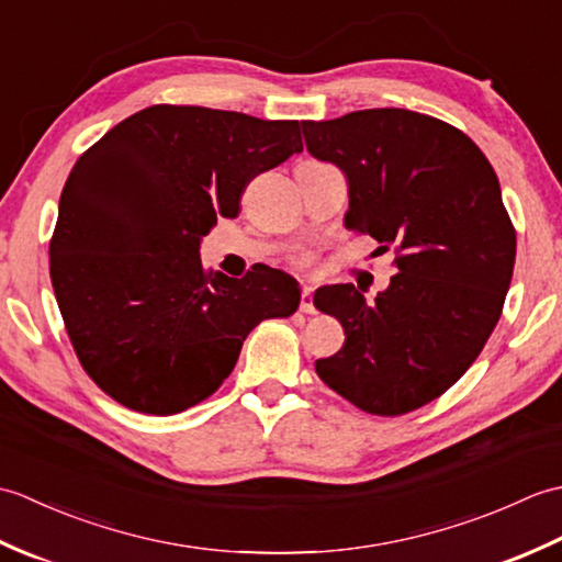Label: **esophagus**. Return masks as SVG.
<instances>
[{"instance_id":"esophagus-1","label":"esophagus","mask_w":562,"mask_h":562,"mask_svg":"<svg viewBox=\"0 0 562 562\" xmlns=\"http://www.w3.org/2000/svg\"><path fill=\"white\" fill-rule=\"evenodd\" d=\"M300 308L304 314H314L316 312V306H314V288H308V284H304V290H302V304H300Z\"/></svg>"}]
</instances>
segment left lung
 <instances>
[{"instance_id":"left-lung-1","label":"left lung","mask_w":562,"mask_h":562,"mask_svg":"<svg viewBox=\"0 0 562 562\" xmlns=\"http://www.w3.org/2000/svg\"><path fill=\"white\" fill-rule=\"evenodd\" d=\"M306 149L348 181L345 226L396 250L372 302L355 284L314 294L345 328L316 374L374 415H403L457 384L503 314L517 234L485 154L461 130L405 109L304 121Z\"/></svg>"}]
</instances>
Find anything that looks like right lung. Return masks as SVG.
Segmentation results:
<instances>
[{
    "label": "right lung",
    "instance_id": "right-lung-1",
    "mask_svg": "<svg viewBox=\"0 0 562 562\" xmlns=\"http://www.w3.org/2000/svg\"><path fill=\"white\" fill-rule=\"evenodd\" d=\"M296 121L149 105L71 169L50 241V280L81 367L149 415L205 401L262 318L300 306L292 274L207 272L202 236L234 220L250 178L300 154Z\"/></svg>",
    "mask_w": 562,
    "mask_h": 562
}]
</instances>
